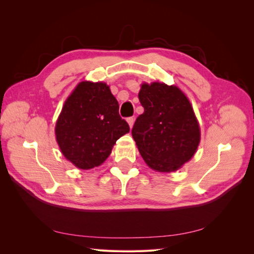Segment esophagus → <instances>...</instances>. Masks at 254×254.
<instances>
[{
    "label": "esophagus",
    "instance_id": "34e87169",
    "mask_svg": "<svg viewBox=\"0 0 254 254\" xmlns=\"http://www.w3.org/2000/svg\"><path fill=\"white\" fill-rule=\"evenodd\" d=\"M127 122H128V124H129V127L132 128L133 123H134V118H128V119H127Z\"/></svg>",
    "mask_w": 254,
    "mask_h": 254
}]
</instances>
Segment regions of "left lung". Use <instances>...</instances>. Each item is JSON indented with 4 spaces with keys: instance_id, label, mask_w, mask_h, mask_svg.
I'll return each instance as SVG.
<instances>
[{
    "instance_id": "8db88e82",
    "label": "left lung",
    "mask_w": 254,
    "mask_h": 254,
    "mask_svg": "<svg viewBox=\"0 0 254 254\" xmlns=\"http://www.w3.org/2000/svg\"><path fill=\"white\" fill-rule=\"evenodd\" d=\"M143 114L135 120L132 137L142 158L158 172L177 171L194 156L200 130L187 96L175 86L142 84Z\"/></svg>"
}]
</instances>
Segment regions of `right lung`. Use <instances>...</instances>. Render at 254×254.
<instances>
[{
	"label": "right lung",
	"instance_id": "add662e5",
	"mask_svg": "<svg viewBox=\"0 0 254 254\" xmlns=\"http://www.w3.org/2000/svg\"><path fill=\"white\" fill-rule=\"evenodd\" d=\"M119 103L104 82H80L68 96L56 123V139L64 156L81 170L101 165L113 145L129 132Z\"/></svg>",
	"mask_w": 254,
	"mask_h": 254
}]
</instances>
